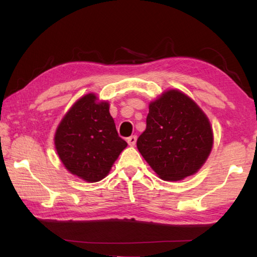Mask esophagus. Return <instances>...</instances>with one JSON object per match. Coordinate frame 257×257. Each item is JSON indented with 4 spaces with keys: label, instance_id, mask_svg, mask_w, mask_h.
Returning <instances> with one entry per match:
<instances>
[{
    "label": "esophagus",
    "instance_id": "obj_1",
    "mask_svg": "<svg viewBox=\"0 0 257 257\" xmlns=\"http://www.w3.org/2000/svg\"><path fill=\"white\" fill-rule=\"evenodd\" d=\"M136 140H138V138H136L135 135H133V136H130V138L126 141H127V143H128L130 146H134L136 144Z\"/></svg>",
    "mask_w": 257,
    "mask_h": 257
}]
</instances>
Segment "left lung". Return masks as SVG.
<instances>
[{"mask_svg":"<svg viewBox=\"0 0 257 257\" xmlns=\"http://www.w3.org/2000/svg\"><path fill=\"white\" fill-rule=\"evenodd\" d=\"M213 130L201 107L179 90L152 101L138 150L160 179L181 181L205 163L213 148Z\"/></svg>","mask_w":257,"mask_h":257,"instance_id":"obj_1","label":"left lung"}]
</instances>
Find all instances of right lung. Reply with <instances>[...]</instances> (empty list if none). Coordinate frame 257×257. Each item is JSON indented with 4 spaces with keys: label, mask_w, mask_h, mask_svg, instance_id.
I'll use <instances>...</instances> for the list:
<instances>
[{
    "label": "right lung",
    "mask_w": 257,
    "mask_h": 257,
    "mask_svg": "<svg viewBox=\"0 0 257 257\" xmlns=\"http://www.w3.org/2000/svg\"><path fill=\"white\" fill-rule=\"evenodd\" d=\"M57 155L71 174L88 183L103 180L127 143L119 138L107 101L94 93L78 98L54 135Z\"/></svg>",
    "instance_id": "add662e5"
}]
</instances>
